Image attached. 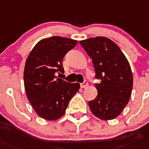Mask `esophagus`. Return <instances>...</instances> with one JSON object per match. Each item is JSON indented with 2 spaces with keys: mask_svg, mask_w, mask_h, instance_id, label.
Instances as JSON below:
<instances>
[{
  "mask_svg": "<svg viewBox=\"0 0 149 149\" xmlns=\"http://www.w3.org/2000/svg\"><path fill=\"white\" fill-rule=\"evenodd\" d=\"M80 86H81V88H87V87H88V81H86V80L84 82H82V83H81Z\"/></svg>",
  "mask_w": 149,
  "mask_h": 149,
  "instance_id": "esophagus-1",
  "label": "esophagus"
}]
</instances>
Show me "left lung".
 I'll use <instances>...</instances> for the list:
<instances>
[{
	"mask_svg": "<svg viewBox=\"0 0 149 149\" xmlns=\"http://www.w3.org/2000/svg\"><path fill=\"white\" fill-rule=\"evenodd\" d=\"M92 60L98 95L88 102L95 116L103 120L118 117L128 104L132 94L133 78L130 65L120 47L110 38L95 37L79 42Z\"/></svg>",
	"mask_w": 149,
	"mask_h": 149,
	"instance_id": "1",
	"label": "left lung"
}]
</instances>
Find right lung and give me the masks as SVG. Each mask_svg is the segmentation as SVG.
I'll return each instance as SVG.
<instances>
[{
	"mask_svg": "<svg viewBox=\"0 0 149 149\" xmlns=\"http://www.w3.org/2000/svg\"><path fill=\"white\" fill-rule=\"evenodd\" d=\"M77 40L53 36L36 44L29 54L24 68L26 96L36 113L47 120H56L64 115L71 98L80 85L57 78L63 72V57L77 45Z\"/></svg>",
	"mask_w": 149,
	"mask_h": 149,
	"instance_id": "1",
	"label": "right lung"
}]
</instances>
